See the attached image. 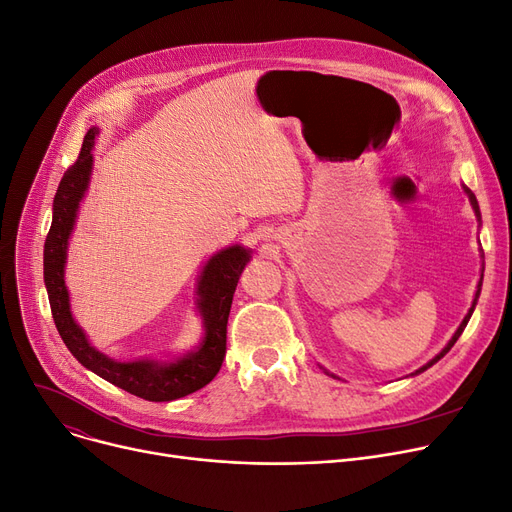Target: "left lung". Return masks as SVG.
<instances>
[{"instance_id": "8db88e82", "label": "left lung", "mask_w": 512, "mask_h": 512, "mask_svg": "<svg viewBox=\"0 0 512 512\" xmlns=\"http://www.w3.org/2000/svg\"><path fill=\"white\" fill-rule=\"evenodd\" d=\"M462 191L467 193V198H469V202H471V208H473V212H475V216H477V223L481 225V212H479V204H477V198H475V193L467 187V185H462ZM479 256H481V275H479V281H477V289H475V296H473V302H471V308H469V312L465 314V319H462V323L458 325V329L454 331V335L450 337V342L440 350V354H435L427 364H423L421 369H417L415 373H410V375H406V377H415V375H421L423 371H427L429 367H433V364L440 360V358H444L450 350H452V346L456 344V339L462 335V331H465V327H467V323H469V319H471V314H473V310H475V306H477V300H479V294H481V285H483V271H485V260H483V250L479 248ZM329 377H333V379H339L337 375H333V373H329L325 367H321Z\"/></svg>"}]
</instances>
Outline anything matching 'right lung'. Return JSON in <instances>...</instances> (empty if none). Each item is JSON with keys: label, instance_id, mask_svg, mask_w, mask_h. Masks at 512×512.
<instances>
[{"label": "right lung", "instance_id": "right-lung-1", "mask_svg": "<svg viewBox=\"0 0 512 512\" xmlns=\"http://www.w3.org/2000/svg\"><path fill=\"white\" fill-rule=\"evenodd\" d=\"M97 135H100L97 127L87 131L79 160L64 173L54 198L52 227L43 248V281L54 323L70 354L87 371L143 400H179L198 392L221 371L227 352V321L233 294L243 269L252 260V248L233 243V246L218 250L204 262L198 275L196 294H193L196 296V310L202 319V337L196 348L164 358L141 356L133 360H116L91 346L87 333L72 314L64 271L68 243L91 183L93 145Z\"/></svg>", "mask_w": 512, "mask_h": 512}]
</instances>
